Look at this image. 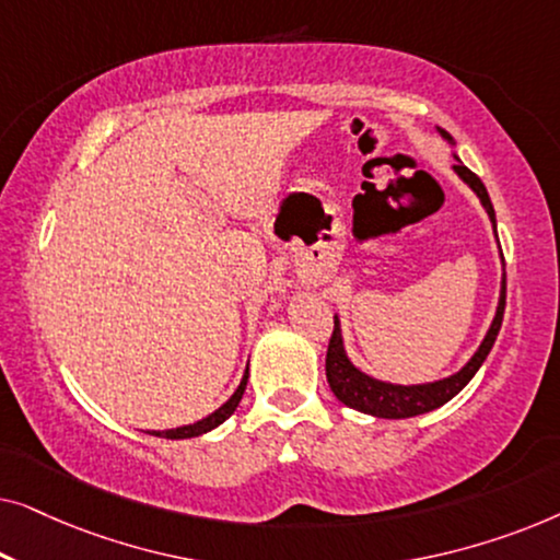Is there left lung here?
Listing matches in <instances>:
<instances>
[{
    "label": "left lung",
    "mask_w": 560,
    "mask_h": 560,
    "mask_svg": "<svg viewBox=\"0 0 560 560\" xmlns=\"http://www.w3.org/2000/svg\"><path fill=\"white\" fill-rule=\"evenodd\" d=\"M435 129H439V135L451 144V148H456L454 137H451L446 129H441V127H435ZM454 158H456L454 173L474 190V194H477L479 203L485 206L487 217H489V221H492V229L497 234L494 209H492V201H489L485 183H481L477 175H474L469 167L458 160V155H454ZM504 290H508V285H504V275H502L500 301H497L494 318H492V324H489L485 339H481V343L471 354L469 362H466L458 372L448 374V377H441L433 382H420V385H397V382L377 380V377H372V374L359 370V366L349 359L347 349H343L341 320H339V316H334V334H331V341H328V354H326L328 387H331V393L339 397L347 408H354V410L366 412V416H374V418H387V420L416 418V416H423V412L441 408V405H446L451 397H456L466 385H469L474 374L479 372V366L485 364L489 351H492L497 334H500V328H502Z\"/></svg>",
    "instance_id": "left-lung-1"
}]
</instances>
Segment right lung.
I'll return each instance as SVG.
<instances>
[{
    "instance_id": "1",
    "label": "right lung",
    "mask_w": 560,
    "mask_h": 560,
    "mask_svg": "<svg viewBox=\"0 0 560 560\" xmlns=\"http://www.w3.org/2000/svg\"><path fill=\"white\" fill-rule=\"evenodd\" d=\"M247 380H249V364H247V370H244L242 382H240V387L234 389V395L229 397V400L221 405V408L213 410L211 416L196 420V423L180 425V428H167V431H148V433L150 435H163V439H194V435H203V433L213 431V428H219L229 416H232L236 408H240L244 389H247Z\"/></svg>"
}]
</instances>
